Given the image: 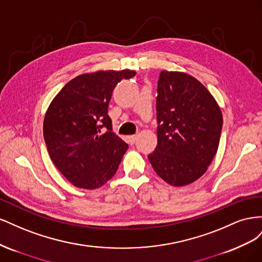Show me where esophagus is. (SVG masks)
<instances>
[{
	"label": "esophagus",
	"mask_w": 262,
	"mask_h": 262,
	"mask_svg": "<svg viewBox=\"0 0 262 262\" xmlns=\"http://www.w3.org/2000/svg\"><path fill=\"white\" fill-rule=\"evenodd\" d=\"M137 138H138V137L136 136V134H133V136H129V137H128V141H129V143H130V144L136 143Z\"/></svg>",
	"instance_id": "obj_1"
}]
</instances>
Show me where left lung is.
<instances>
[{"label": "left lung", "mask_w": 262, "mask_h": 262, "mask_svg": "<svg viewBox=\"0 0 262 262\" xmlns=\"http://www.w3.org/2000/svg\"><path fill=\"white\" fill-rule=\"evenodd\" d=\"M157 93V145L148 161L170 186H187L208 170L217 152L222 112L207 87L185 72L162 71Z\"/></svg>", "instance_id": "1"}]
</instances>
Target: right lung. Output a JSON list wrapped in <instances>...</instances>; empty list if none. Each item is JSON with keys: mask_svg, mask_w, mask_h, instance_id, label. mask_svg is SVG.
<instances>
[{"mask_svg": "<svg viewBox=\"0 0 262 262\" xmlns=\"http://www.w3.org/2000/svg\"><path fill=\"white\" fill-rule=\"evenodd\" d=\"M134 75L129 69L81 74L50 102L43 120L47 149L73 186L97 189L115 176L129 146L113 132L108 105L116 85Z\"/></svg>", "mask_w": 262, "mask_h": 262, "instance_id": "add662e5", "label": "right lung"}]
</instances>
